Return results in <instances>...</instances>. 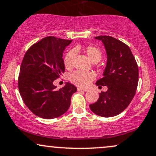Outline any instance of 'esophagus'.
<instances>
[{
    "instance_id": "34e87169",
    "label": "esophagus",
    "mask_w": 156,
    "mask_h": 156,
    "mask_svg": "<svg viewBox=\"0 0 156 156\" xmlns=\"http://www.w3.org/2000/svg\"><path fill=\"white\" fill-rule=\"evenodd\" d=\"M77 90H78V91H88L87 89H83V88H80V87L77 88Z\"/></svg>"
}]
</instances>
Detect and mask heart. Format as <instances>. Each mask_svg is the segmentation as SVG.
<instances>
[{
  "label": "heart",
  "mask_w": 156,
  "mask_h": 156,
  "mask_svg": "<svg viewBox=\"0 0 156 156\" xmlns=\"http://www.w3.org/2000/svg\"><path fill=\"white\" fill-rule=\"evenodd\" d=\"M83 51L87 55L90 60L93 62H97L102 57V51L99 47L94 45H88L84 47L79 46H75L73 50L67 51L64 57V65L67 70H70L73 67V59H74L75 53ZM95 74L92 72H83V71H76L71 73L69 77V80L71 83L80 87H86L89 83L94 80Z\"/></svg>",
  "instance_id": "obj_1"
}]
</instances>
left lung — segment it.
I'll use <instances>...</instances> for the list:
<instances>
[{
	"mask_svg": "<svg viewBox=\"0 0 156 156\" xmlns=\"http://www.w3.org/2000/svg\"><path fill=\"white\" fill-rule=\"evenodd\" d=\"M108 54V62L103 78L97 86H108V91L99 94V99L89 108L102 117H112L125 110L134 98L138 85L139 69L130 48L115 37L100 35Z\"/></svg>",
	"mask_w": 156,
	"mask_h": 156,
	"instance_id": "left-lung-1",
	"label": "left lung"
}]
</instances>
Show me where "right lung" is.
I'll list each match as a JSON object with an SVG mask.
<instances>
[{"instance_id": "right-lung-1", "label": "right lung", "mask_w": 156, "mask_h": 156, "mask_svg": "<svg viewBox=\"0 0 156 156\" xmlns=\"http://www.w3.org/2000/svg\"><path fill=\"white\" fill-rule=\"evenodd\" d=\"M72 40L44 37L28 48L22 59L18 87L22 100L38 117L52 119L68 110L76 87L67 82L59 90L54 80L65 73L63 51Z\"/></svg>"}]
</instances>
